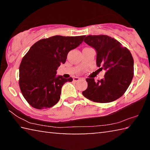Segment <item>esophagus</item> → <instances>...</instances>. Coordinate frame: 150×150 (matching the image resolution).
<instances>
[{
    "mask_svg": "<svg viewBox=\"0 0 150 150\" xmlns=\"http://www.w3.org/2000/svg\"><path fill=\"white\" fill-rule=\"evenodd\" d=\"M81 79H83V78H80V77H74L73 78V81H75V82H76V81H79Z\"/></svg>",
    "mask_w": 150,
    "mask_h": 150,
    "instance_id": "34e87169",
    "label": "esophagus"
}]
</instances>
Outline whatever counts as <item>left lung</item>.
I'll list each match as a JSON object with an SVG mask.
<instances>
[{"mask_svg": "<svg viewBox=\"0 0 150 150\" xmlns=\"http://www.w3.org/2000/svg\"><path fill=\"white\" fill-rule=\"evenodd\" d=\"M96 51V65L106 71L105 77L95 82L87 78L83 96L96 103L112 102L122 96L134 76V59L128 48L106 35H89L84 40Z\"/></svg>", "mask_w": 150, "mask_h": 150, "instance_id": "1", "label": "left lung"}]
</instances>
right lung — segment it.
<instances>
[{"label":"right lung","instance_id":"obj_1","mask_svg":"<svg viewBox=\"0 0 150 150\" xmlns=\"http://www.w3.org/2000/svg\"><path fill=\"white\" fill-rule=\"evenodd\" d=\"M85 35H54L35 42L22 58L19 68V86L30 106L37 109L50 108L60 99L62 87L73 79L56 76L68 53L79 45Z\"/></svg>","mask_w":150,"mask_h":150}]
</instances>
